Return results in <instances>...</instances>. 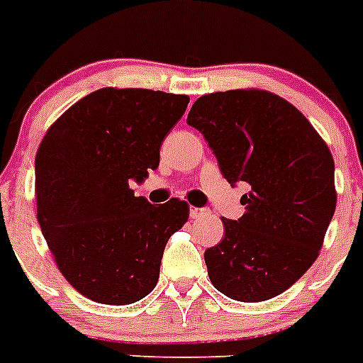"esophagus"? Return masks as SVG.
I'll list each match as a JSON object with an SVG mask.
<instances>
[{
    "mask_svg": "<svg viewBox=\"0 0 363 363\" xmlns=\"http://www.w3.org/2000/svg\"><path fill=\"white\" fill-rule=\"evenodd\" d=\"M210 216V210L208 208H197V206H190V217L191 219H199V217Z\"/></svg>",
    "mask_w": 363,
    "mask_h": 363,
    "instance_id": "1",
    "label": "esophagus"
}]
</instances>
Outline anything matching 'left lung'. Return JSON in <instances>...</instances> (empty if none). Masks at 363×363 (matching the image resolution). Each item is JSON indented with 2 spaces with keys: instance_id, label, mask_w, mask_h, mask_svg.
<instances>
[{
  "instance_id": "obj_1",
  "label": "left lung",
  "mask_w": 363,
  "mask_h": 363,
  "mask_svg": "<svg viewBox=\"0 0 363 363\" xmlns=\"http://www.w3.org/2000/svg\"><path fill=\"white\" fill-rule=\"evenodd\" d=\"M223 177L247 186V212L225 219V238L204 252L217 291L238 301L285 292L316 261L336 208L334 160L292 104L269 91L201 96L188 113Z\"/></svg>"
}]
</instances>
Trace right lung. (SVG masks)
I'll use <instances>...</instances> for the list:
<instances>
[{"label":"right lung","instance_id":"obj_1","mask_svg":"<svg viewBox=\"0 0 363 363\" xmlns=\"http://www.w3.org/2000/svg\"><path fill=\"white\" fill-rule=\"evenodd\" d=\"M190 99L151 89L94 91L60 116L36 155L38 223L60 272L86 298L129 305L159 281L166 242L190 208L135 197Z\"/></svg>","mask_w":363,"mask_h":363}]
</instances>
